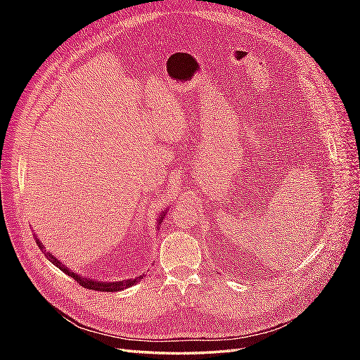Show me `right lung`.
<instances>
[{
	"mask_svg": "<svg viewBox=\"0 0 360 360\" xmlns=\"http://www.w3.org/2000/svg\"><path fill=\"white\" fill-rule=\"evenodd\" d=\"M160 221H162V219H160ZM159 224H160V222H159ZM37 245H39V248L41 249V252L45 254V255L52 261L53 264H56L61 271H64V274L69 275L70 278H73V279H75L76 282H78L79 285H82L84 288L94 290V291H120V290H124V288H127V287H130V285L136 284V282H138L139 279H143V276H138V278H135V279L120 281V282H99V281L85 279V278H82V276H79V275L73 274V271H72V270H69L66 266H63L56 257H52V254H51V252H46L45 248H43V243H40L39 240H37Z\"/></svg>",
	"mask_w": 360,
	"mask_h": 360,
	"instance_id": "obj_1",
	"label": "right lung"
}]
</instances>
